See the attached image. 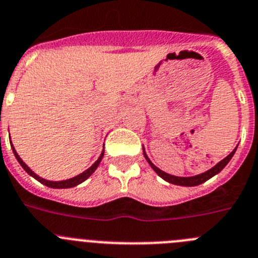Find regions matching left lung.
<instances>
[{
	"mask_svg": "<svg viewBox=\"0 0 258 258\" xmlns=\"http://www.w3.org/2000/svg\"><path fill=\"white\" fill-rule=\"evenodd\" d=\"M235 151H237V148L233 151L231 153H229L228 156H226L224 160H221L219 164L215 165L212 169L207 170L206 172H202V174H200V175H196V176H188V178H179V176H174V175H169V174H166V172H164L162 170H160L158 167H156L155 165L151 162V160L148 158V156L146 155V152L143 151V153H145V157L146 160H147L148 164L151 165V167H152L153 170H155L156 172H157L158 175L161 176L164 180L169 181V183L171 184H175V185H183V186H195V185H200V184L205 183L206 180H209L210 178H212L214 175H216V174H219V172L221 171V170L224 169V167L228 165V162L230 161L231 157H233V155L235 153Z\"/></svg>",
	"mask_w": 258,
	"mask_h": 258,
	"instance_id": "1",
	"label": "left lung"
}]
</instances>
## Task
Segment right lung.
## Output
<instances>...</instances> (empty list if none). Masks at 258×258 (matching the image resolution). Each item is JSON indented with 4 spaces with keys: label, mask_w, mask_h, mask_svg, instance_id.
<instances>
[{
    "label": "right lung",
    "mask_w": 258,
    "mask_h": 258,
    "mask_svg": "<svg viewBox=\"0 0 258 258\" xmlns=\"http://www.w3.org/2000/svg\"><path fill=\"white\" fill-rule=\"evenodd\" d=\"M11 148H13V152H14V155H15L16 160H18V161H19V164L21 165V167H23V169H24L25 171H27L30 176H33V178L37 179V180L39 181V183L44 184V185L49 186V188H56V189L72 188V186L78 185V184L83 183V181L86 180V179H88L89 176H91L92 174H93V172L96 171V169H97V167H98V165H100L101 160H102L103 153H105V151H102V153H101V156H100V157H98V160H97V161L94 162V164L92 165V166L89 167V169H87L86 171L82 172V174H79V175L74 176V178H72V179H68V180L51 181V180H46V179L41 178V176H38L37 174H34V172H33L32 170H30L29 167H28V165H25V162H23V160H21V158H20V156H19L18 153H16V151H15V148H14V146H11Z\"/></svg>",
    "instance_id": "add662e5"
}]
</instances>
